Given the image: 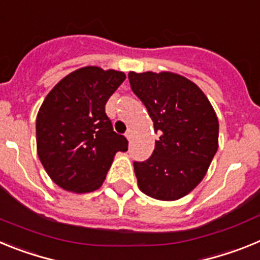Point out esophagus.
I'll return each instance as SVG.
<instances>
[{
  "instance_id": "obj_1",
  "label": "esophagus",
  "mask_w": 260,
  "mask_h": 260,
  "mask_svg": "<svg viewBox=\"0 0 260 260\" xmlns=\"http://www.w3.org/2000/svg\"><path fill=\"white\" fill-rule=\"evenodd\" d=\"M125 135H126V138H127L128 141H130V139H132V138H133V130H130V128H128L127 132H126Z\"/></svg>"
}]
</instances>
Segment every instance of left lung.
<instances>
[{
	"label": "left lung",
	"instance_id": "8db88e82",
	"mask_svg": "<svg viewBox=\"0 0 260 260\" xmlns=\"http://www.w3.org/2000/svg\"><path fill=\"white\" fill-rule=\"evenodd\" d=\"M160 134L146 161H134L139 189L158 201H176L197 187L219 147V121L191 80L174 73H128Z\"/></svg>",
	"mask_w": 260,
	"mask_h": 260
}]
</instances>
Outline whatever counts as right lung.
<instances>
[{
    "instance_id": "obj_1",
    "label": "right lung",
    "mask_w": 260,
    "mask_h": 260,
    "mask_svg": "<svg viewBox=\"0 0 260 260\" xmlns=\"http://www.w3.org/2000/svg\"><path fill=\"white\" fill-rule=\"evenodd\" d=\"M125 79L122 71L78 69L59 80L41 104L38 155L48 176L63 190H98L114 155L127 151V139L113 132L105 113L108 99Z\"/></svg>"
}]
</instances>
